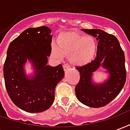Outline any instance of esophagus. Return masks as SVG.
Segmentation results:
<instances>
[{"label":"esophagus","instance_id":"1","mask_svg":"<svg viewBox=\"0 0 130 130\" xmlns=\"http://www.w3.org/2000/svg\"><path fill=\"white\" fill-rule=\"evenodd\" d=\"M70 68V66L68 65V64H64L63 65V69H64V70L67 71L68 70H69Z\"/></svg>","mask_w":130,"mask_h":130}]
</instances>
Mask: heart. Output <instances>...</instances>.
Here are the masks:
<instances>
[{
	"instance_id": "b5f03b06",
	"label": "heart",
	"mask_w": 130,
	"mask_h": 130,
	"mask_svg": "<svg viewBox=\"0 0 130 130\" xmlns=\"http://www.w3.org/2000/svg\"><path fill=\"white\" fill-rule=\"evenodd\" d=\"M98 48L95 38L75 31L60 33L56 45L51 48V55L58 59L69 56L70 62L76 66L86 65L94 58Z\"/></svg>"
}]
</instances>
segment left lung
<instances>
[{
	"mask_svg": "<svg viewBox=\"0 0 130 130\" xmlns=\"http://www.w3.org/2000/svg\"><path fill=\"white\" fill-rule=\"evenodd\" d=\"M98 40L97 56L86 65L76 67L80 79L75 87L77 99L90 107L99 108L111 102L123 89L126 82L125 54L113 35L100 29H82ZM100 66L109 74L103 84L95 85L92 81V72Z\"/></svg>",
	"mask_w": 130,
	"mask_h": 130,
	"instance_id": "8db88e82",
	"label": "left lung"
}]
</instances>
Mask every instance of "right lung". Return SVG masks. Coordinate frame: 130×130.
<instances>
[{
	"mask_svg": "<svg viewBox=\"0 0 130 130\" xmlns=\"http://www.w3.org/2000/svg\"><path fill=\"white\" fill-rule=\"evenodd\" d=\"M46 26L29 28L10 43L3 66L5 84L16 106L25 111L40 113L52 105L57 84L64 77L61 64L47 65L51 53L52 35ZM30 60L36 70L31 78L23 66Z\"/></svg>",
	"mask_w": 130,
	"mask_h": 130,
	"instance_id": "right-lung-1",
	"label": "right lung"
}]
</instances>
